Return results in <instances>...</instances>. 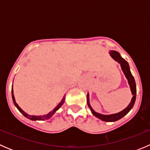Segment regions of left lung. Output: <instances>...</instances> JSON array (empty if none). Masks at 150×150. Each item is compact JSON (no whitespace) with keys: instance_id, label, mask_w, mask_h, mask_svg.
Masks as SVG:
<instances>
[{"instance_id":"obj_1","label":"left lung","mask_w":150,"mask_h":150,"mask_svg":"<svg viewBox=\"0 0 150 150\" xmlns=\"http://www.w3.org/2000/svg\"><path fill=\"white\" fill-rule=\"evenodd\" d=\"M110 55L111 56L112 58L116 61L117 62H118L120 64L121 67V69L123 72L124 75H125V78L128 80V85L130 86V88H131V93L133 95V97L131 99V102L130 104L127 106V107H125L123 110L117 113H115V114H111V115H102L100 113H98L96 112H95L93 110V109L92 108L90 104V102H89V93H88L87 94V104L88 107L90 108L92 114L94 116H96V117H98L100 120H103V121L106 122H115L117 121V120H120L122 117H123L125 115L128 114L130 112V110L133 108L134 104H135L136 101V96H137V86H136L135 80H134V76L131 74V70H130V67L128 63L123 58H122L120 54H119L117 51H110L109 52Z\"/></svg>"}]
</instances>
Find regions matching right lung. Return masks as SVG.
<instances>
[{
  "label": "right lung",
  "instance_id": "right-lung-1",
  "mask_svg": "<svg viewBox=\"0 0 150 150\" xmlns=\"http://www.w3.org/2000/svg\"><path fill=\"white\" fill-rule=\"evenodd\" d=\"M11 95H12V99H13V104H14L15 107H16V108L19 110V111L21 113H22V115H23L25 117H26L27 118L30 119V120H48L49 118H51V117H52L53 115H54V113L56 112L57 111V110H59V109L60 108V107L62 106V104H64V100H65V96H64V97H63V99H62L61 102H59V104H58V105L57 106V107H55V108L54 109V110H52V111H51L50 112H48V114L46 115H28V113L25 112V111H23V110L21 109V107H19V105H18L17 103L16 102V100H15V98H14V95H13V85H12V88H11Z\"/></svg>",
  "mask_w": 150,
  "mask_h": 150
}]
</instances>
